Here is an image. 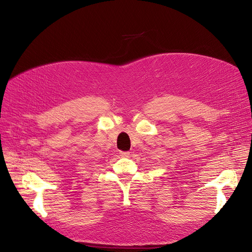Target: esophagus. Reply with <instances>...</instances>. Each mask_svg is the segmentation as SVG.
<instances>
[{"mask_svg": "<svg viewBox=\"0 0 252 252\" xmlns=\"http://www.w3.org/2000/svg\"><path fill=\"white\" fill-rule=\"evenodd\" d=\"M120 155H121V157H123V158H129V157H130V152H129V151H121Z\"/></svg>", "mask_w": 252, "mask_h": 252, "instance_id": "esophagus-1", "label": "esophagus"}]
</instances>
